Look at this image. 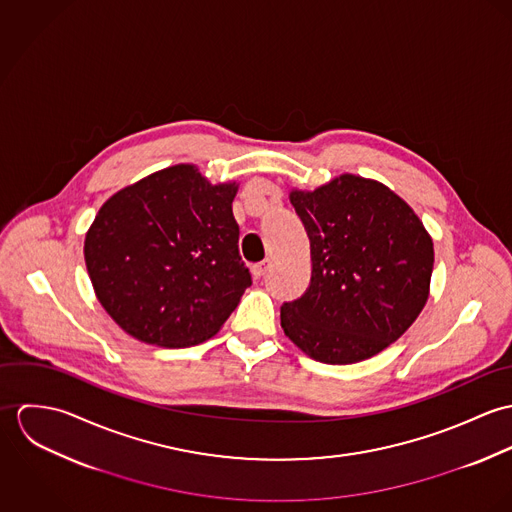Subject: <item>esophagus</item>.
<instances>
[{
	"mask_svg": "<svg viewBox=\"0 0 512 512\" xmlns=\"http://www.w3.org/2000/svg\"><path fill=\"white\" fill-rule=\"evenodd\" d=\"M270 270V260H264V262H258V264H254L252 266V274L256 276V278H262V276H266V272Z\"/></svg>",
	"mask_w": 512,
	"mask_h": 512,
	"instance_id": "obj_1",
	"label": "esophagus"
}]
</instances>
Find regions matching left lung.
I'll return each mask as SVG.
<instances>
[{
	"label": "left lung",
	"instance_id": "obj_1",
	"mask_svg": "<svg viewBox=\"0 0 512 512\" xmlns=\"http://www.w3.org/2000/svg\"><path fill=\"white\" fill-rule=\"evenodd\" d=\"M290 199L313 268L303 295L282 305L284 333L325 365L374 357L428 301L432 238L396 193L363 177L341 175Z\"/></svg>",
	"mask_w": 512,
	"mask_h": 512
}]
</instances>
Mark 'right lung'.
<instances>
[{"instance_id":"obj_1","label":"right lung","mask_w":512,"mask_h":512,"mask_svg":"<svg viewBox=\"0 0 512 512\" xmlns=\"http://www.w3.org/2000/svg\"><path fill=\"white\" fill-rule=\"evenodd\" d=\"M236 185L175 165L122 189L92 222L84 260L94 292L132 337L189 347L213 337L252 276L238 252Z\"/></svg>"}]
</instances>
